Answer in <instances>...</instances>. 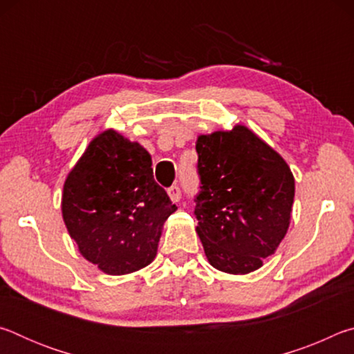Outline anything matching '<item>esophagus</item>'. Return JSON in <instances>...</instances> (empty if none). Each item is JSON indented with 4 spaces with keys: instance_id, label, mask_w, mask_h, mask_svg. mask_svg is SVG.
<instances>
[{
    "instance_id": "obj_1",
    "label": "esophagus",
    "mask_w": 354,
    "mask_h": 354,
    "mask_svg": "<svg viewBox=\"0 0 354 354\" xmlns=\"http://www.w3.org/2000/svg\"><path fill=\"white\" fill-rule=\"evenodd\" d=\"M169 196H170V200L173 201V203H178L179 200H181V187H179V185H171V187H169Z\"/></svg>"
}]
</instances>
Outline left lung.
Returning a JSON list of instances; mask_svg holds the SVG:
<instances>
[{
    "instance_id": "obj_1",
    "label": "left lung",
    "mask_w": 354,
    "mask_h": 354,
    "mask_svg": "<svg viewBox=\"0 0 354 354\" xmlns=\"http://www.w3.org/2000/svg\"><path fill=\"white\" fill-rule=\"evenodd\" d=\"M194 215L211 266L245 274L274 253L290 223L295 181L286 160L245 127L200 136Z\"/></svg>"
}]
</instances>
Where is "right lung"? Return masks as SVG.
<instances>
[{"label":"right lung","instance_id":"obj_1","mask_svg":"<svg viewBox=\"0 0 354 354\" xmlns=\"http://www.w3.org/2000/svg\"><path fill=\"white\" fill-rule=\"evenodd\" d=\"M176 209L154 181L147 149L111 129L91 142L64 185L65 226L81 254L107 274L147 267Z\"/></svg>","mask_w":354,"mask_h":354}]
</instances>
